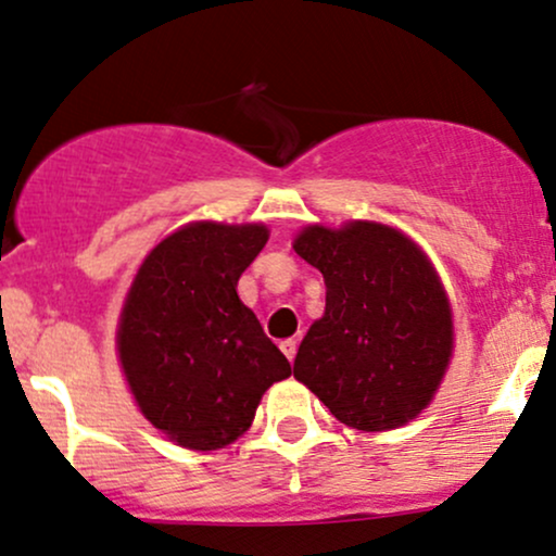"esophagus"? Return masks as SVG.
Listing matches in <instances>:
<instances>
[{"label":"esophagus","mask_w":556,"mask_h":556,"mask_svg":"<svg viewBox=\"0 0 556 556\" xmlns=\"http://www.w3.org/2000/svg\"><path fill=\"white\" fill-rule=\"evenodd\" d=\"M280 352L286 354V357H289V362L296 357V341L294 339H286V341H280Z\"/></svg>","instance_id":"obj_1"}]
</instances>
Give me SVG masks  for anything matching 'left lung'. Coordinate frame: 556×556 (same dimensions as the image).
Listing matches in <instances>:
<instances>
[{
  "label": "left lung",
  "instance_id": "obj_1",
  "mask_svg": "<svg viewBox=\"0 0 556 556\" xmlns=\"http://www.w3.org/2000/svg\"><path fill=\"white\" fill-rule=\"evenodd\" d=\"M294 249L326 280V315L304 336L294 378L349 428L391 430L420 415L454 346L444 286L420 247L354 220L304 228Z\"/></svg>",
  "mask_w": 556,
  "mask_h": 556
}]
</instances>
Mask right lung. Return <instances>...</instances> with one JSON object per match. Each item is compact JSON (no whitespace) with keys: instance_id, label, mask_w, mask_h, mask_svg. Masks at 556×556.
I'll return each instance as SVG.
<instances>
[{"instance_id":"1","label":"right lung","mask_w":556,"mask_h":556,"mask_svg":"<svg viewBox=\"0 0 556 556\" xmlns=\"http://www.w3.org/2000/svg\"><path fill=\"white\" fill-rule=\"evenodd\" d=\"M267 244L265 226L191 223L149 252L130 286L117 352L143 417L180 446L210 452L252 426L289 359L236 294Z\"/></svg>"}]
</instances>
